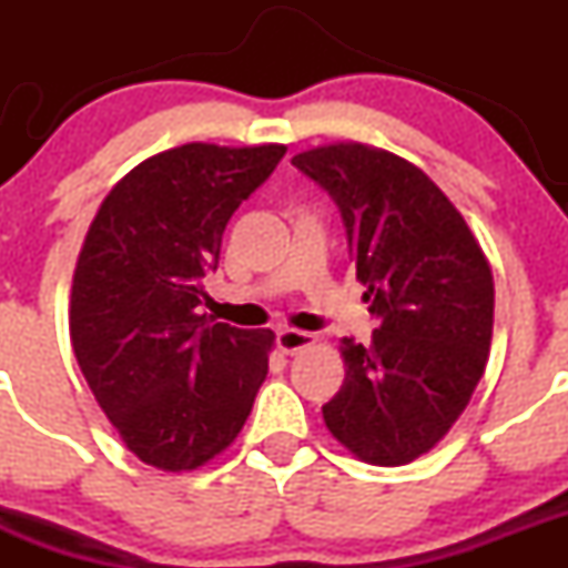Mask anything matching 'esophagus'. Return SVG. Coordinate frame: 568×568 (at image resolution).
<instances>
[{
	"label": "esophagus",
	"instance_id": "esophagus-1",
	"mask_svg": "<svg viewBox=\"0 0 568 568\" xmlns=\"http://www.w3.org/2000/svg\"><path fill=\"white\" fill-rule=\"evenodd\" d=\"M316 343V335L313 332H302V329H280L277 332V348L283 354H296L302 348L313 346Z\"/></svg>",
	"mask_w": 568,
	"mask_h": 568
}]
</instances>
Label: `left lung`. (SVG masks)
Masks as SVG:
<instances>
[{
    "label": "left lung",
    "mask_w": 568,
    "mask_h": 568,
    "mask_svg": "<svg viewBox=\"0 0 568 568\" xmlns=\"http://www.w3.org/2000/svg\"><path fill=\"white\" fill-rule=\"evenodd\" d=\"M291 164L335 197L363 300L379 316L371 343L341 341L346 376L321 406L326 428L359 462H415L454 428L486 371L489 261L448 194L390 151L332 142Z\"/></svg>",
    "instance_id": "1"
}]
</instances>
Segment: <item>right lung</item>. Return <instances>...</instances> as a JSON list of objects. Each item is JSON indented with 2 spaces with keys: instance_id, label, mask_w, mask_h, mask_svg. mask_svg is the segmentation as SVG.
<instances>
[{
  "instance_id": "add662e5",
  "label": "right lung",
  "mask_w": 568,
  "mask_h": 568,
  "mask_svg": "<svg viewBox=\"0 0 568 568\" xmlns=\"http://www.w3.org/2000/svg\"><path fill=\"white\" fill-rule=\"evenodd\" d=\"M288 148L186 142L129 170L95 211L71 285V346L125 448L192 473L233 445L268 374L272 329L203 313L233 211Z\"/></svg>"
}]
</instances>
